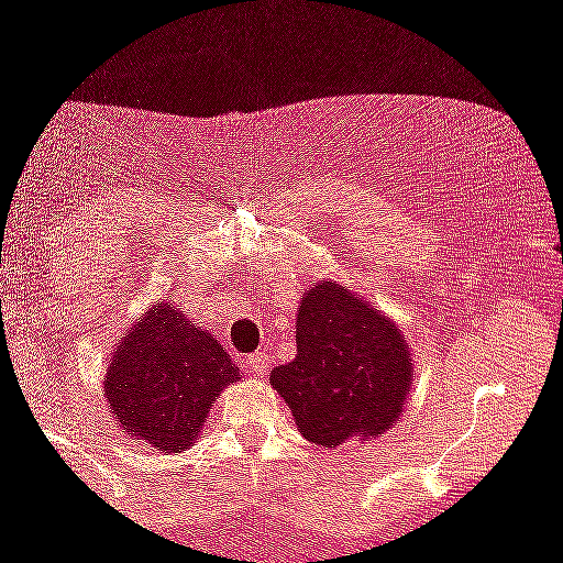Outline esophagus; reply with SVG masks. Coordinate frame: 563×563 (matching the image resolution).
<instances>
[{
    "label": "esophagus",
    "instance_id": "obj_1",
    "mask_svg": "<svg viewBox=\"0 0 563 563\" xmlns=\"http://www.w3.org/2000/svg\"><path fill=\"white\" fill-rule=\"evenodd\" d=\"M267 367H271V358L262 356V353H254V356H249V358H245V362H243L245 376H254V378L265 376Z\"/></svg>",
    "mask_w": 563,
    "mask_h": 563
}]
</instances>
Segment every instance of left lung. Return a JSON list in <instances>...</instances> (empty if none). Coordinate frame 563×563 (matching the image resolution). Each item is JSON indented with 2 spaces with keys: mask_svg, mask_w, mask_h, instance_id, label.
Listing matches in <instances>:
<instances>
[{
  "mask_svg": "<svg viewBox=\"0 0 563 563\" xmlns=\"http://www.w3.org/2000/svg\"><path fill=\"white\" fill-rule=\"evenodd\" d=\"M296 358L271 384L309 442L340 448L382 437L411 393V347L400 325L336 282L303 292Z\"/></svg>",
  "mask_w": 563,
  "mask_h": 563,
  "instance_id": "1",
  "label": "left lung"
}]
</instances>
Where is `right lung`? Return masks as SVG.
Returning a JSON list of instances; mask_svg holds the SVG:
<instances>
[{"mask_svg": "<svg viewBox=\"0 0 563 563\" xmlns=\"http://www.w3.org/2000/svg\"><path fill=\"white\" fill-rule=\"evenodd\" d=\"M240 367L212 331L174 303H154L112 351L104 398L115 426L163 453H181L201 433L210 406Z\"/></svg>", "mask_w": 563, "mask_h": 563, "instance_id": "right-lung-1", "label": "right lung"}]
</instances>
